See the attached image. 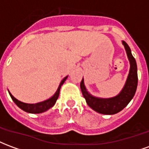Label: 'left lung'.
I'll list each match as a JSON object with an SVG mask.
<instances>
[{
	"mask_svg": "<svg viewBox=\"0 0 149 149\" xmlns=\"http://www.w3.org/2000/svg\"><path fill=\"white\" fill-rule=\"evenodd\" d=\"M122 43L125 46L128 60L130 62V70L125 87L123 88L120 94H118L116 97L109 98V99L97 98L93 97L88 93L84 86V79H82L81 82V92L86 100L88 105L92 108L94 111L101 114L112 115L121 111L131 101L136 91L138 82L136 62L133 56L132 55L131 49L128 45V44L125 41H123Z\"/></svg>",
	"mask_w": 149,
	"mask_h": 149,
	"instance_id": "obj_1",
	"label": "left lung"
}]
</instances>
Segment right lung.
Here are the masks:
<instances>
[{
  "mask_svg": "<svg viewBox=\"0 0 149 149\" xmlns=\"http://www.w3.org/2000/svg\"><path fill=\"white\" fill-rule=\"evenodd\" d=\"M68 77H65L63 80L61 82V84L59 85L58 88L57 90L55 93V94L52 96L51 98H49V100H46L45 101H42V102H40V103L37 104H26V103H23L21 102L20 100H17L13 95H12L9 92V95L10 97L13 99V100L14 101V103L17 105L20 109H21L22 110H24L25 112H29V113H41V112H44L47 111L48 109H49L50 108H52L54 104H55L56 101L57 100V98L59 97V94H60V89H61V85L64 83L65 81H66Z\"/></svg>",
  "mask_w": 149,
  "mask_h": 149,
  "instance_id": "1",
  "label": "right lung"
}]
</instances>
